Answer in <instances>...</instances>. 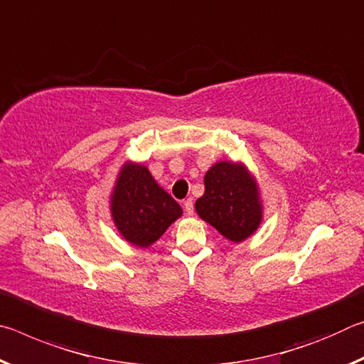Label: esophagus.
Segmentation results:
<instances>
[{"mask_svg":"<svg viewBox=\"0 0 364 364\" xmlns=\"http://www.w3.org/2000/svg\"><path fill=\"white\" fill-rule=\"evenodd\" d=\"M183 207H184V212L186 215H193L194 213V202L193 199H186L183 202Z\"/></svg>","mask_w":364,"mask_h":364,"instance_id":"esophagus-1","label":"esophagus"}]
</instances>
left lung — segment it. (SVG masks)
Wrapping results in <instances>:
<instances>
[{
  "label": "left lung",
  "mask_w": 364,
  "mask_h": 364,
  "mask_svg": "<svg viewBox=\"0 0 364 364\" xmlns=\"http://www.w3.org/2000/svg\"><path fill=\"white\" fill-rule=\"evenodd\" d=\"M205 193L196 200V212L220 234L241 242L257 231L262 204L254 178L242 164L218 162L204 178Z\"/></svg>",
  "instance_id": "left-lung-1"
}]
</instances>
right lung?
I'll use <instances>...</instances> for the list:
<instances>
[{
    "mask_svg": "<svg viewBox=\"0 0 364 364\" xmlns=\"http://www.w3.org/2000/svg\"><path fill=\"white\" fill-rule=\"evenodd\" d=\"M117 230L136 247H149L176 218L181 207L159 186L149 170L141 164L128 162L122 167L110 196Z\"/></svg>",
    "mask_w": 364,
    "mask_h": 364,
    "instance_id": "add662e5",
    "label": "right lung"
}]
</instances>
